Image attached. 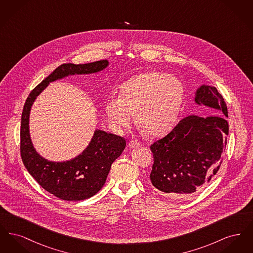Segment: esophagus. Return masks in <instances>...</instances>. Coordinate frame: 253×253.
I'll return each instance as SVG.
<instances>
[{
    "mask_svg": "<svg viewBox=\"0 0 253 253\" xmlns=\"http://www.w3.org/2000/svg\"><path fill=\"white\" fill-rule=\"evenodd\" d=\"M140 146H141V144H140L138 141H136V140H131V141L129 142V147L132 148V149H133V148H138V147H140Z\"/></svg>",
    "mask_w": 253,
    "mask_h": 253,
    "instance_id": "esophagus-1",
    "label": "esophagus"
}]
</instances>
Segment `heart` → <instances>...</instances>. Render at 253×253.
<instances>
[{
    "mask_svg": "<svg viewBox=\"0 0 253 253\" xmlns=\"http://www.w3.org/2000/svg\"><path fill=\"white\" fill-rule=\"evenodd\" d=\"M183 86L171 75L148 72L124 83L120 96L110 97L105 115L113 131L121 132L134 121L154 136L169 132L176 124L183 102Z\"/></svg>",
    "mask_w": 253,
    "mask_h": 253,
    "instance_id": "heart-1",
    "label": "heart"
}]
</instances>
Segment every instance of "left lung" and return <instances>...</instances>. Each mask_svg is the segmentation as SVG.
Returning <instances> with one entry per match:
<instances>
[{"label":"left lung","mask_w":253,"mask_h":253,"mask_svg":"<svg viewBox=\"0 0 253 253\" xmlns=\"http://www.w3.org/2000/svg\"><path fill=\"white\" fill-rule=\"evenodd\" d=\"M194 101L220 115L189 116L150 147L154 155L151 182L171 198L191 196L207 186L222 164L227 145L228 108L223 96L215 87L203 84L196 90Z\"/></svg>","instance_id":"8db88e82"}]
</instances>
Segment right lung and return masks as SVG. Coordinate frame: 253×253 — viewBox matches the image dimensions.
I'll return each instance as SVG.
<instances>
[{
  "instance_id": "1",
  "label": "right lung",
  "mask_w": 253,
  "mask_h": 253,
  "mask_svg": "<svg viewBox=\"0 0 253 253\" xmlns=\"http://www.w3.org/2000/svg\"><path fill=\"white\" fill-rule=\"evenodd\" d=\"M108 65L107 60L61 64L31 91L24 103L21 123V157L24 167L42 188L62 200H84L98 193L105 184L111 165L125 149L126 141L114 133L96 130L89 145L78 157L62 162L49 161L37 153L32 143L30 110L37 96L50 83L72 75L99 72Z\"/></svg>"
}]
</instances>
